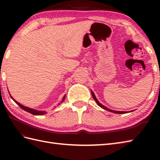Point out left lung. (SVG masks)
Here are the masks:
<instances>
[{
  "instance_id": "8db88e82",
  "label": "left lung",
  "mask_w": 160,
  "mask_h": 160,
  "mask_svg": "<svg viewBox=\"0 0 160 160\" xmlns=\"http://www.w3.org/2000/svg\"><path fill=\"white\" fill-rule=\"evenodd\" d=\"M91 94H92L93 98L94 99V100L96 102V103H97L98 105H99V106H100V107H102V108H104V109L107 110V111H110V112H112V113H118V114H123V113H127V111H113V110H111V109H110V108H108L106 107L105 106H104V105H102V104H100V103L99 102V101L98 100V99L96 98V96H95V94L93 93V92L92 91H91Z\"/></svg>"
}]
</instances>
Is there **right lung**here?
I'll return each mask as SVG.
<instances>
[{"instance_id":"obj_1","label":"right lung","mask_w":160,"mask_h":160,"mask_svg":"<svg viewBox=\"0 0 160 160\" xmlns=\"http://www.w3.org/2000/svg\"><path fill=\"white\" fill-rule=\"evenodd\" d=\"M10 96H11V95H10ZM11 98H12V100L15 102L18 105V106L22 108V109L25 110V111L27 112H29V113H32L33 115H44V114H46V111H38V110H36V109H33V108H29V107H25L23 106V105H22L21 104H20L19 102H18L16 101L11 96ZM64 98H65V96H64L63 99L62 100V102H61V103L64 100ZM60 104V103H59V105Z\"/></svg>"}]
</instances>
